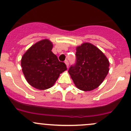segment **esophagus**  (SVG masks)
Returning <instances> with one entry per match:
<instances>
[{"mask_svg":"<svg viewBox=\"0 0 131 131\" xmlns=\"http://www.w3.org/2000/svg\"><path fill=\"white\" fill-rule=\"evenodd\" d=\"M64 63H65L66 65H67V68H68V67H69V62H68V61L67 59V60L64 61Z\"/></svg>","mask_w":131,"mask_h":131,"instance_id":"obj_1","label":"esophagus"}]
</instances>
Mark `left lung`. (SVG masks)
I'll use <instances>...</instances> for the list:
<instances>
[{"mask_svg": "<svg viewBox=\"0 0 131 131\" xmlns=\"http://www.w3.org/2000/svg\"><path fill=\"white\" fill-rule=\"evenodd\" d=\"M75 63L70 67V75L77 88L84 91L97 88L109 72V61L98 48L84 43L76 49Z\"/></svg>", "mask_w": 131, "mask_h": 131, "instance_id": "left-lung-1", "label": "left lung"}]
</instances>
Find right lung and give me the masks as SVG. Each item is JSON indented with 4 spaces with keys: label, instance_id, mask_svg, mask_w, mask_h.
Wrapping results in <instances>:
<instances>
[{
    "label": "right lung",
    "instance_id": "1",
    "mask_svg": "<svg viewBox=\"0 0 131 131\" xmlns=\"http://www.w3.org/2000/svg\"><path fill=\"white\" fill-rule=\"evenodd\" d=\"M52 43L44 39L33 45L21 58L22 71L28 84L44 90L54 85L67 65L51 51Z\"/></svg>",
    "mask_w": 131,
    "mask_h": 131
}]
</instances>
